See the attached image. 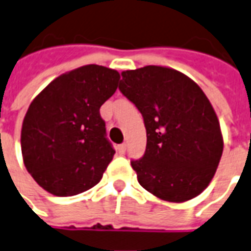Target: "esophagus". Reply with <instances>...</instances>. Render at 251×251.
Masks as SVG:
<instances>
[{"label":"esophagus","mask_w":251,"mask_h":251,"mask_svg":"<svg viewBox=\"0 0 251 251\" xmlns=\"http://www.w3.org/2000/svg\"><path fill=\"white\" fill-rule=\"evenodd\" d=\"M126 150H127V146H126V144H120V146L118 147V152L120 154L126 153Z\"/></svg>","instance_id":"34e87169"}]
</instances>
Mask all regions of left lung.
<instances>
[{
  "label": "left lung",
  "instance_id": "1",
  "mask_svg": "<svg viewBox=\"0 0 251 251\" xmlns=\"http://www.w3.org/2000/svg\"><path fill=\"white\" fill-rule=\"evenodd\" d=\"M119 90L146 124V153L131 161L139 184L168 202L201 195L224 151L220 122L204 91L189 76L164 66L123 71Z\"/></svg>",
  "mask_w": 251,
  "mask_h": 251
}]
</instances>
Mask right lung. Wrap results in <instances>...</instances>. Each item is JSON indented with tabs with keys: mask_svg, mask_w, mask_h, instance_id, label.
Masks as SVG:
<instances>
[{
	"mask_svg": "<svg viewBox=\"0 0 251 251\" xmlns=\"http://www.w3.org/2000/svg\"><path fill=\"white\" fill-rule=\"evenodd\" d=\"M120 74L86 65L59 75L30 103L21 129L27 172L59 197L91 189L115 154L99 110L118 88Z\"/></svg>",
	"mask_w": 251,
	"mask_h": 251,
	"instance_id": "obj_1",
	"label": "right lung"
}]
</instances>
